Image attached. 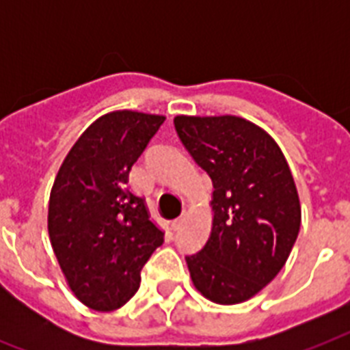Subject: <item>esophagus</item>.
I'll use <instances>...</instances> for the list:
<instances>
[{
  "instance_id": "obj_1",
  "label": "esophagus",
  "mask_w": 350,
  "mask_h": 350,
  "mask_svg": "<svg viewBox=\"0 0 350 350\" xmlns=\"http://www.w3.org/2000/svg\"><path fill=\"white\" fill-rule=\"evenodd\" d=\"M181 224H183V218H176V219H172L170 227H172V230H178L181 227Z\"/></svg>"
}]
</instances>
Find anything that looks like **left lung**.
Returning <instances> with one entry per match:
<instances>
[{
  "mask_svg": "<svg viewBox=\"0 0 350 350\" xmlns=\"http://www.w3.org/2000/svg\"><path fill=\"white\" fill-rule=\"evenodd\" d=\"M181 143L213 180V230L187 256L192 283L219 305L247 301L285 265L301 224L278 143L239 116H176Z\"/></svg>",
  "mask_w": 350,
  "mask_h": 350,
  "instance_id": "1",
  "label": "left lung"
}]
</instances>
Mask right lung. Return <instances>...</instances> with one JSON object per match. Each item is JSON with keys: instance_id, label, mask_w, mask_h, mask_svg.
I'll list each match as a JSON object with an SVG mask.
<instances>
[{"instance_id": "obj_1", "label": "right lung", "mask_w": 350, "mask_h": 350, "mask_svg": "<svg viewBox=\"0 0 350 350\" xmlns=\"http://www.w3.org/2000/svg\"><path fill=\"white\" fill-rule=\"evenodd\" d=\"M165 116L114 111L98 118L68 150L49 202L52 249L74 296L98 312L136 294L142 269L163 243L129 172Z\"/></svg>"}]
</instances>
